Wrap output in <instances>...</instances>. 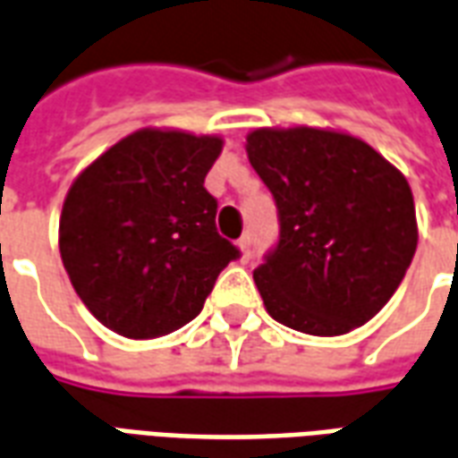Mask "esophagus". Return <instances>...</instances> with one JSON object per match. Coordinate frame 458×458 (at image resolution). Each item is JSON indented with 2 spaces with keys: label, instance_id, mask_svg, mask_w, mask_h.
I'll return each mask as SVG.
<instances>
[{
  "label": "esophagus",
  "instance_id": "34e87169",
  "mask_svg": "<svg viewBox=\"0 0 458 458\" xmlns=\"http://www.w3.org/2000/svg\"><path fill=\"white\" fill-rule=\"evenodd\" d=\"M238 248L242 258H250V235H242V238L238 240Z\"/></svg>",
  "mask_w": 458,
  "mask_h": 458
}]
</instances>
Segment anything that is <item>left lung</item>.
Segmentation results:
<instances>
[{"instance_id": "obj_1", "label": "left lung", "mask_w": 458, "mask_h": 458, "mask_svg": "<svg viewBox=\"0 0 458 458\" xmlns=\"http://www.w3.org/2000/svg\"><path fill=\"white\" fill-rule=\"evenodd\" d=\"M245 149L282 228L255 269L269 317L309 336L368 324L400 287L420 238L403 171L328 127H258Z\"/></svg>"}]
</instances>
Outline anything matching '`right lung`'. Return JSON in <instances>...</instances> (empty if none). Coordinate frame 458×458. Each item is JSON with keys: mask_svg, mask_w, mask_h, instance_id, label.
Returning a JSON list of instances; mask_svg holds the SVG:
<instances>
[{"mask_svg": "<svg viewBox=\"0 0 458 458\" xmlns=\"http://www.w3.org/2000/svg\"><path fill=\"white\" fill-rule=\"evenodd\" d=\"M220 134L144 127L88 164L65 193L58 248L75 294L124 338H159L199 317L238 248L216 230L203 181Z\"/></svg>", "mask_w": 458, "mask_h": 458, "instance_id": "obj_1", "label": "right lung"}]
</instances>
